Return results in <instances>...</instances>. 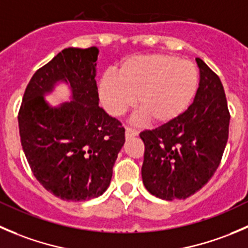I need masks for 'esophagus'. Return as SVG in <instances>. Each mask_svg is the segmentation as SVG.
Here are the masks:
<instances>
[{
	"label": "esophagus",
	"instance_id": "esophagus-1",
	"mask_svg": "<svg viewBox=\"0 0 248 248\" xmlns=\"http://www.w3.org/2000/svg\"><path fill=\"white\" fill-rule=\"evenodd\" d=\"M137 134H139V131L136 129H132V127L129 126H126V129H125V136H126V139L137 136Z\"/></svg>",
	"mask_w": 248,
	"mask_h": 248
}]
</instances>
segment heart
<instances>
[{
	"label": "heart",
	"instance_id": "obj_1",
	"mask_svg": "<svg viewBox=\"0 0 248 248\" xmlns=\"http://www.w3.org/2000/svg\"><path fill=\"white\" fill-rule=\"evenodd\" d=\"M198 71L194 63L172 54H147L126 59L113 72L99 80V96L114 117L123 116L136 105L141 116L154 124L177 119L197 92Z\"/></svg>",
	"mask_w": 248,
	"mask_h": 248
}]
</instances>
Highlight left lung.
<instances>
[{"label": "left lung", "instance_id": "obj_1", "mask_svg": "<svg viewBox=\"0 0 248 248\" xmlns=\"http://www.w3.org/2000/svg\"><path fill=\"white\" fill-rule=\"evenodd\" d=\"M200 82L194 101L177 119L140 134L144 143L142 181L164 200L187 199L202 189L222 160L230 114L219 77L195 59Z\"/></svg>", "mask_w": 248, "mask_h": 248}]
</instances>
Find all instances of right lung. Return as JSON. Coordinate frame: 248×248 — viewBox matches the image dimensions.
<instances>
[{"mask_svg": "<svg viewBox=\"0 0 248 248\" xmlns=\"http://www.w3.org/2000/svg\"><path fill=\"white\" fill-rule=\"evenodd\" d=\"M99 49L66 48L38 68L19 109L20 141L31 171L55 197L68 202L97 198L111 183L125 142L121 122L99 106ZM67 82L73 101L49 107L44 95Z\"/></svg>", "mask_w": 248, "mask_h": 248, "instance_id": "obj_1", "label": "right lung"}]
</instances>
